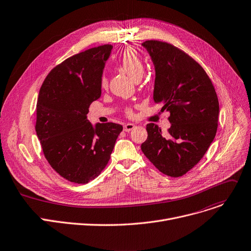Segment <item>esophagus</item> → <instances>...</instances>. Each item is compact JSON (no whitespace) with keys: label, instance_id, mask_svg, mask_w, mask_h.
Instances as JSON below:
<instances>
[{"label":"esophagus","instance_id":"esophagus-1","mask_svg":"<svg viewBox=\"0 0 251 251\" xmlns=\"http://www.w3.org/2000/svg\"><path fill=\"white\" fill-rule=\"evenodd\" d=\"M136 126L134 125V124H132V123H127V124H125L124 125V131H126V132H130V131H132L133 129H134Z\"/></svg>","mask_w":251,"mask_h":251}]
</instances>
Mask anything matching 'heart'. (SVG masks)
Returning <instances> with one entry per match:
<instances>
[{"mask_svg":"<svg viewBox=\"0 0 251 251\" xmlns=\"http://www.w3.org/2000/svg\"><path fill=\"white\" fill-rule=\"evenodd\" d=\"M119 64L124 72L131 76L133 79L138 80L144 72V61L136 49L133 47H127L123 50V52L119 58ZM100 86L102 89H106L108 87V78L106 75H102L100 78ZM128 115H132V111L128 109L126 111Z\"/></svg>","mask_w":251,"mask_h":251,"instance_id":"heart-1","label":"heart"}]
</instances>
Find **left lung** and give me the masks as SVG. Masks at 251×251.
<instances>
[{"label": "left lung", "mask_w": 251, "mask_h": 251, "mask_svg": "<svg viewBox=\"0 0 251 251\" xmlns=\"http://www.w3.org/2000/svg\"><path fill=\"white\" fill-rule=\"evenodd\" d=\"M155 68L153 100L171 113L168 135L149 123L144 155L162 174L178 177L203 158L218 127L219 102L213 83L193 57L168 42L142 43Z\"/></svg>", "instance_id": "8db88e82"}]
</instances>
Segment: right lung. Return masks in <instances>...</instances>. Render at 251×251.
Here are the masks:
<instances>
[{"label": "right lung", "instance_id": "1", "mask_svg": "<svg viewBox=\"0 0 251 251\" xmlns=\"http://www.w3.org/2000/svg\"><path fill=\"white\" fill-rule=\"evenodd\" d=\"M112 48L105 44L65 59L39 91L35 130L43 154L72 182L87 183L102 173L123 130L112 122L93 127L87 119L91 104L101 97L100 78Z\"/></svg>", "mask_w": 251, "mask_h": 251}]
</instances>
